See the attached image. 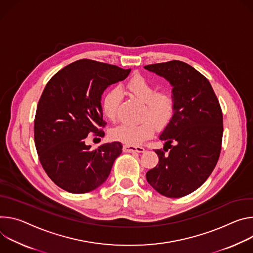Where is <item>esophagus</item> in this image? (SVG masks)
Wrapping results in <instances>:
<instances>
[{"instance_id":"obj_1","label":"esophagus","mask_w":253,"mask_h":253,"mask_svg":"<svg viewBox=\"0 0 253 253\" xmlns=\"http://www.w3.org/2000/svg\"><path fill=\"white\" fill-rule=\"evenodd\" d=\"M124 152L126 153H143L145 152V148L141 146H130V145H125L123 148Z\"/></svg>"}]
</instances>
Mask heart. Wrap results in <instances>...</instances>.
<instances>
[{
	"mask_svg": "<svg viewBox=\"0 0 253 253\" xmlns=\"http://www.w3.org/2000/svg\"><path fill=\"white\" fill-rule=\"evenodd\" d=\"M125 90L139 102L144 103L142 123L137 125H122L112 131V137L126 145L136 146L154 133V126L163 128L169 125L174 117L175 100L168 91L157 92L153 84L142 76L130 78L125 85ZM121 93L112 89L102 99V111L104 116L115 122L118 106L121 102Z\"/></svg>",
	"mask_w": 253,
	"mask_h": 253,
	"instance_id": "obj_1",
	"label": "heart"
}]
</instances>
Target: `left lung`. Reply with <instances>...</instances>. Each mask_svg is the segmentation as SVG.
<instances>
[{
	"label": "left lung",
	"instance_id": "obj_1",
	"mask_svg": "<svg viewBox=\"0 0 253 253\" xmlns=\"http://www.w3.org/2000/svg\"><path fill=\"white\" fill-rule=\"evenodd\" d=\"M170 82L175 112L159 138L164 150H155L159 163L148 171L149 184L161 195L180 198L197 190L218 162L223 116L208 79L191 65L173 60L145 66Z\"/></svg>",
	"mask_w": 253,
	"mask_h": 253
}]
</instances>
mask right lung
Returning <instances> with one entry per match:
<instances>
[{
  "instance_id": "1",
  "label": "right lung",
  "mask_w": 253,
  "mask_h": 253,
  "mask_svg": "<svg viewBox=\"0 0 253 253\" xmlns=\"http://www.w3.org/2000/svg\"><path fill=\"white\" fill-rule=\"evenodd\" d=\"M129 72L80 59L59 70L46 84L34 121L35 146L43 169L61 189L83 194L107 179L123 145L112 142L91 151L85 142L90 132L104 135L98 128L104 127L101 95Z\"/></svg>"
}]
</instances>
